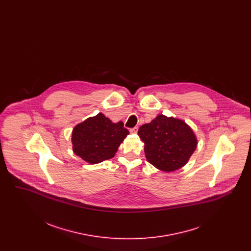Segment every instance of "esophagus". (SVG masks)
<instances>
[{
  "mask_svg": "<svg viewBox=\"0 0 251 251\" xmlns=\"http://www.w3.org/2000/svg\"><path fill=\"white\" fill-rule=\"evenodd\" d=\"M137 131H138V127H133V128L130 129L131 133H137Z\"/></svg>",
  "mask_w": 251,
  "mask_h": 251,
  "instance_id": "34e87169",
  "label": "esophagus"
}]
</instances>
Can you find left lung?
<instances>
[{
    "instance_id": "left-lung-1",
    "label": "left lung",
    "mask_w": 251,
    "mask_h": 251,
    "mask_svg": "<svg viewBox=\"0 0 251 251\" xmlns=\"http://www.w3.org/2000/svg\"><path fill=\"white\" fill-rule=\"evenodd\" d=\"M138 135L145 144L147 160L167 172L183 167L198 145L194 131L184 121L164 115L142 125Z\"/></svg>"
}]
</instances>
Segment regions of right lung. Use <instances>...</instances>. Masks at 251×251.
<instances>
[{"label": "right lung", "mask_w": 251, "mask_h": 251, "mask_svg": "<svg viewBox=\"0 0 251 251\" xmlns=\"http://www.w3.org/2000/svg\"><path fill=\"white\" fill-rule=\"evenodd\" d=\"M123 122L113 123L99 113L75 126L72 131L73 151L89 164H98L115 156L129 134Z\"/></svg>", "instance_id": "right-lung-1"}]
</instances>
